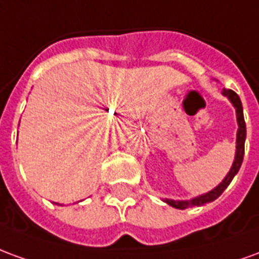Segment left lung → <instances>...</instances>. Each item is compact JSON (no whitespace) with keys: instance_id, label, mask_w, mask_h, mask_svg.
I'll return each mask as SVG.
<instances>
[{"instance_id":"8db88e82","label":"left lung","mask_w":259,"mask_h":259,"mask_svg":"<svg viewBox=\"0 0 259 259\" xmlns=\"http://www.w3.org/2000/svg\"><path fill=\"white\" fill-rule=\"evenodd\" d=\"M223 94L226 97H229V100L232 101V104L236 108V113H237V123H239V130H237V146H236V158H234L233 166L230 169V172L228 174V176L223 179V182L221 185L215 187L213 190L206 193L204 195H200V197H195L190 201H175V200H165L166 204H169L174 208H178V209H186L187 206L193 205H204L206 202H211V201L217 200L219 195L222 194L225 189L230 185V182L233 180V178L236 176V174L239 172L240 166L243 163V158H244V141H245V122H244V115H243V105H241V101H240V97L234 93L233 90H226L223 89Z\"/></svg>"}]
</instances>
